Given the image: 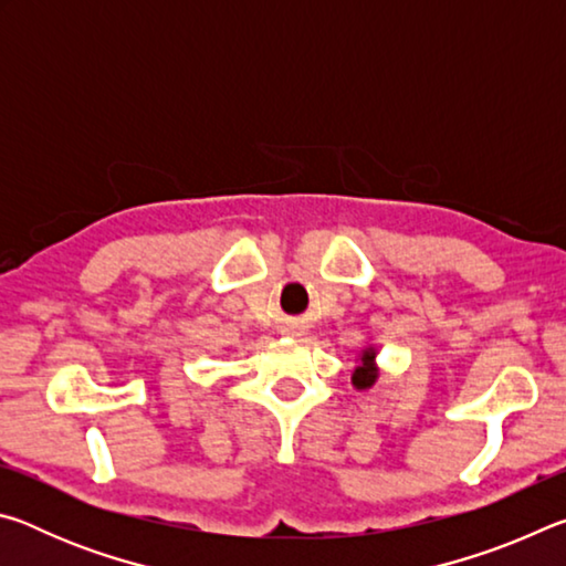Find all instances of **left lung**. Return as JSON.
<instances>
[{"instance_id": "8db88e82", "label": "left lung", "mask_w": 566, "mask_h": 566, "mask_svg": "<svg viewBox=\"0 0 566 566\" xmlns=\"http://www.w3.org/2000/svg\"><path fill=\"white\" fill-rule=\"evenodd\" d=\"M379 377V367H377V349L367 347L359 354V364L352 371V385L357 389H369L375 385Z\"/></svg>"}]
</instances>
